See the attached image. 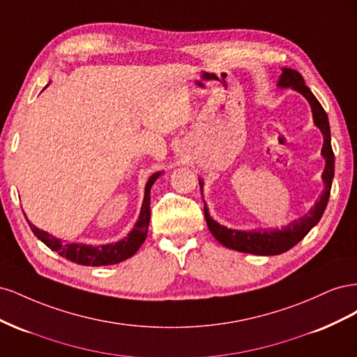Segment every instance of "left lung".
<instances>
[{"label": "left lung", "instance_id": "obj_1", "mask_svg": "<svg viewBox=\"0 0 357 357\" xmlns=\"http://www.w3.org/2000/svg\"><path fill=\"white\" fill-rule=\"evenodd\" d=\"M278 88H291L301 95H304L307 101L311 105L312 112V121L314 125L320 129L323 134V147H321V156L325 158V169H323V183H325V189H323L320 199L314 204V207L302 215L301 219L290 222L289 225L283 226L282 229H252V231H236V229H228L226 226L215 222L213 218H210V213L207 205L204 202V215L207 220V226L213 236L225 247L232 248V250L241 252V253H250V255H259V256H274L282 255L291 247L296 245L304 236L314 228L321 219L323 213L326 210V205L331 195L332 188V178L335 172V156L332 152L331 146V128L328 114L323 110L321 104L317 101V98L310 91L308 86L305 84L302 75L291 68H282V75H280ZM202 181L199 180V188L202 192Z\"/></svg>", "mask_w": 357, "mask_h": 357}]
</instances>
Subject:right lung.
<instances>
[{
    "label": "right lung",
    "instance_id": "obj_1",
    "mask_svg": "<svg viewBox=\"0 0 357 357\" xmlns=\"http://www.w3.org/2000/svg\"><path fill=\"white\" fill-rule=\"evenodd\" d=\"M159 176L160 172H155V174L147 180L144 199L142 205V211H139V215H138V220L134 225L132 231L121 241L104 244V245H91V244H83V243H62L59 238H55L52 234L38 229L37 226H34L26 219L29 223V228L32 232H34L37 238L45 243L50 250L58 252V255L68 259V261L74 264L86 265V266H102V265H114V264L122 262L125 259L134 256L146 240L149 222H150V189H152L153 183Z\"/></svg>",
    "mask_w": 357,
    "mask_h": 357
}]
</instances>
